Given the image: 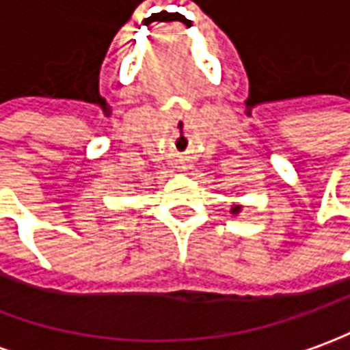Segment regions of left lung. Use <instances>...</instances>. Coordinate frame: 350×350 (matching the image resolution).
<instances>
[{"label":"left lung","instance_id":"1","mask_svg":"<svg viewBox=\"0 0 350 350\" xmlns=\"http://www.w3.org/2000/svg\"><path fill=\"white\" fill-rule=\"evenodd\" d=\"M233 210H239V208H233Z\"/></svg>","mask_w":350,"mask_h":350}]
</instances>
